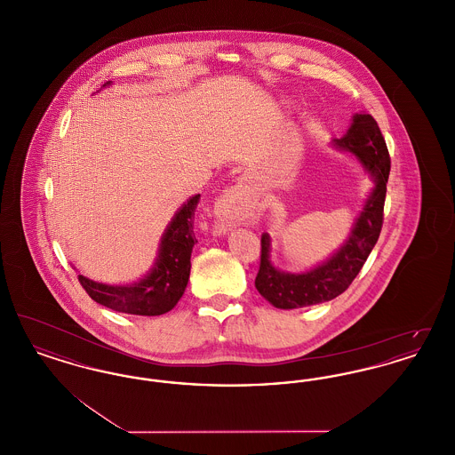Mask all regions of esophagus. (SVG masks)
I'll list each match as a JSON object with an SVG mask.
<instances>
[{"label":"esophagus","instance_id":"1","mask_svg":"<svg viewBox=\"0 0 455 455\" xmlns=\"http://www.w3.org/2000/svg\"><path fill=\"white\" fill-rule=\"evenodd\" d=\"M251 201V193L243 186H235L227 189L223 195L218 197L215 203V218H217L218 228L221 232L228 230L232 225L237 223L238 218L247 208V203Z\"/></svg>","mask_w":455,"mask_h":455}]
</instances>
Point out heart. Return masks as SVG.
I'll return each mask as SVG.
<instances>
[{
    "instance_id": "heart-1",
    "label": "heart",
    "mask_w": 455,
    "mask_h": 455,
    "mask_svg": "<svg viewBox=\"0 0 455 455\" xmlns=\"http://www.w3.org/2000/svg\"><path fill=\"white\" fill-rule=\"evenodd\" d=\"M288 108H288V104H284V102H283V104H282L283 112H288Z\"/></svg>"
}]
</instances>
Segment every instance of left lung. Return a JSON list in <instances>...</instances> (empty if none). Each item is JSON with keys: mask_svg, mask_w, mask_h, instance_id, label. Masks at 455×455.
<instances>
[{"mask_svg": "<svg viewBox=\"0 0 455 455\" xmlns=\"http://www.w3.org/2000/svg\"><path fill=\"white\" fill-rule=\"evenodd\" d=\"M331 147L349 153L370 177L373 188L368 193L360 215L353 221L343 245L305 273H288L280 269L271 259V237L269 234H262L256 288L276 308H302L329 302L341 295L363 267L380 235L390 158L379 124L367 112H356L351 117L347 132L341 138H334Z\"/></svg>", "mask_w": 455, "mask_h": 455, "instance_id": "left-lung-1", "label": "left lung"}]
</instances>
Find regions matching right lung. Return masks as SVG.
Listing matches in <instances>:
<instances>
[{"label":"right lung","instance_id":"obj_1","mask_svg":"<svg viewBox=\"0 0 455 455\" xmlns=\"http://www.w3.org/2000/svg\"><path fill=\"white\" fill-rule=\"evenodd\" d=\"M112 82L102 88L110 87ZM201 196L184 203L167 225L158 243L152 269L138 282L108 284L78 275L92 300L108 308L132 315H162L171 312L182 299L191 273V252L195 247V212Z\"/></svg>","mask_w":455,"mask_h":455}]
</instances>
